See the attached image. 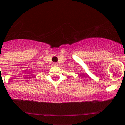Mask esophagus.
Masks as SVG:
<instances>
[{"mask_svg":"<svg viewBox=\"0 0 125 125\" xmlns=\"http://www.w3.org/2000/svg\"><path fill=\"white\" fill-rule=\"evenodd\" d=\"M53 66H57V65H58V64H57L56 63H53Z\"/></svg>","mask_w":125,"mask_h":125,"instance_id":"obj_1","label":"esophagus"}]
</instances>
